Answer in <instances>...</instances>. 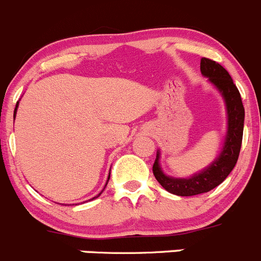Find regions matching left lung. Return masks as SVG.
I'll use <instances>...</instances> for the list:
<instances>
[{"label": "left lung", "mask_w": 261, "mask_h": 261, "mask_svg": "<svg viewBox=\"0 0 261 261\" xmlns=\"http://www.w3.org/2000/svg\"><path fill=\"white\" fill-rule=\"evenodd\" d=\"M201 73L217 89L225 101L227 130L220 154L211 164L191 177L175 178L165 174L160 165V150H158L152 173L160 186L175 196L188 197L206 193L222 183L235 168L243 143L245 110L240 92L233 84L232 78L222 65L207 58L201 59Z\"/></svg>", "instance_id": "obj_1"}]
</instances>
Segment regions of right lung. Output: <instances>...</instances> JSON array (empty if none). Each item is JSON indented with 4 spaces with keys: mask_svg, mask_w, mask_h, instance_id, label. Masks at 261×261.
Instances as JSON below:
<instances>
[{
    "mask_svg": "<svg viewBox=\"0 0 261 261\" xmlns=\"http://www.w3.org/2000/svg\"><path fill=\"white\" fill-rule=\"evenodd\" d=\"M18 102H20V101H17V103H16V107H15V111H14V117H16V112H17V109H18ZM110 170H111V169H110ZM110 174H111V173H110ZM110 174H109V178H107V183H109V179H110ZM107 183H106V186H107ZM106 186H105V188H106ZM105 188L102 189V191L99 192V193L97 194L96 197H93V198H92V199H94V198H97V197H99V196H101V194H102V192L105 191ZM89 201H91V199H89Z\"/></svg>",
    "mask_w": 261,
    "mask_h": 261,
    "instance_id": "right-lung-1",
    "label": "right lung"
}]
</instances>
